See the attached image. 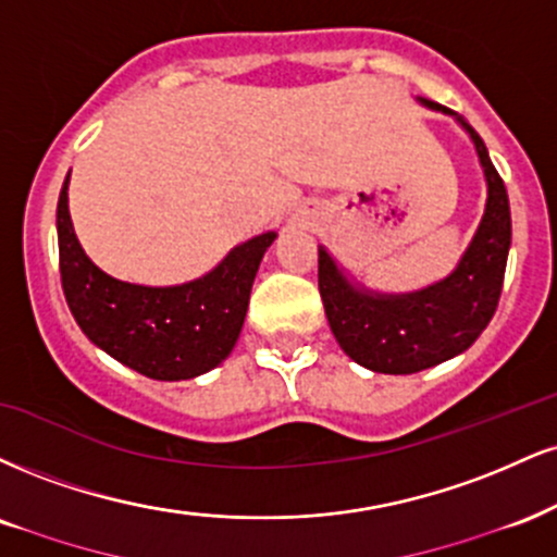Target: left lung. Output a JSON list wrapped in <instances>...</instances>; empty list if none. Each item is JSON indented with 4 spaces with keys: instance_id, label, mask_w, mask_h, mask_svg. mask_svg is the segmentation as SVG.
I'll list each match as a JSON object with an SVG mask.
<instances>
[{
    "instance_id": "left-lung-1",
    "label": "left lung",
    "mask_w": 557,
    "mask_h": 557,
    "mask_svg": "<svg viewBox=\"0 0 557 557\" xmlns=\"http://www.w3.org/2000/svg\"><path fill=\"white\" fill-rule=\"evenodd\" d=\"M423 103L451 113L433 100ZM459 124L470 132L485 169L487 205L470 249L446 280L410 296H373L347 283L330 253L319 249V293L334 337L355 363L376 373H418L465 352L498 308L511 246L508 194L480 134L465 119Z\"/></svg>"
}]
</instances>
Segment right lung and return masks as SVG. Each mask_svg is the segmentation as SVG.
I'll list each match as a JSON object with an SVG mask.
<instances>
[{
  "label": "right lung",
  "mask_w": 557,
  "mask_h": 557,
  "mask_svg": "<svg viewBox=\"0 0 557 557\" xmlns=\"http://www.w3.org/2000/svg\"><path fill=\"white\" fill-rule=\"evenodd\" d=\"M66 184L57 205L59 272L72 317L92 345L147 379L181 381L220 366L236 345L259 261L274 233L251 238L186 285L145 287L113 280L85 257L72 231Z\"/></svg>",
  "instance_id": "1"
}]
</instances>
